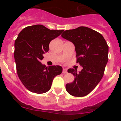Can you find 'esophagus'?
Wrapping results in <instances>:
<instances>
[{
  "instance_id": "obj_1",
  "label": "esophagus",
  "mask_w": 121,
  "mask_h": 121,
  "mask_svg": "<svg viewBox=\"0 0 121 121\" xmlns=\"http://www.w3.org/2000/svg\"><path fill=\"white\" fill-rule=\"evenodd\" d=\"M62 73H64V74L67 73V70H66V69H65V68H64V69H63Z\"/></svg>"
}]
</instances>
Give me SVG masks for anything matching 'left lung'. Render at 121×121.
I'll return each instance as SVG.
<instances>
[{"mask_svg": "<svg viewBox=\"0 0 121 121\" xmlns=\"http://www.w3.org/2000/svg\"><path fill=\"white\" fill-rule=\"evenodd\" d=\"M62 37L74 45L76 62L83 67L79 73L74 68L68 69L75 78L66 85V90L73 96H85L103 77L108 60V46L100 33L86 26L65 31Z\"/></svg>", "mask_w": 121, "mask_h": 121, "instance_id": "obj_1", "label": "left lung"}]
</instances>
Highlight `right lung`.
I'll use <instances>...</instances> for the list:
<instances>
[{"mask_svg":"<svg viewBox=\"0 0 121 121\" xmlns=\"http://www.w3.org/2000/svg\"><path fill=\"white\" fill-rule=\"evenodd\" d=\"M63 31L50 30L43 25H35L23 28L15 40L14 56L18 76L31 92H47L54 77L62 72L60 66L47 67L40 60L43 59V54L48 51L50 42Z\"/></svg>","mask_w":121,"mask_h":121,"instance_id":"obj_1","label":"right lung"}]
</instances>
